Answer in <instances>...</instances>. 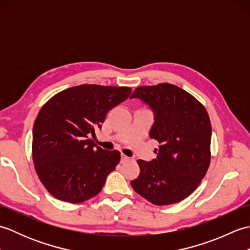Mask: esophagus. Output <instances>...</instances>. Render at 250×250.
Masks as SVG:
<instances>
[{
    "instance_id": "34e87169",
    "label": "esophagus",
    "mask_w": 250,
    "mask_h": 250,
    "mask_svg": "<svg viewBox=\"0 0 250 250\" xmlns=\"http://www.w3.org/2000/svg\"><path fill=\"white\" fill-rule=\"evenodd\" d=\"M128 161H130V158L128 156H125V155H124V153H122V155H121V163H125V162H128Z\"/></svg>"
}]
</instances>
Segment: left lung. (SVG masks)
I'll list each match as a JSON object with an SVG mask.
<instances>
[{"mask_svg": "<svg viewBox=\"0 0 250 250\" xmlns=\"http://www.w3.org/2000/svg\"><path fill=\"white\" fill-rule=\"evenodd\" d=\"M132 98L155 111L150 137L160 144L156 159L137 161L141 172L132 188L155 205L178 203L199 187L209 167L208 114L193 95L172 83L137 87Z\"/></svg>", "mask_w": 250, "mask_h": 250, "instance_id": "1", "label": "left lung"}]
</instances>
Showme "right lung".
Listing matches in <instances>:
<instances>
[{
  "label": "right lung",
  "mask_w": 250,
  "mask_h": 250,
  "mask_svg": "<svg viewBox=\"0 0 250 250\" xmlns=\"http://www.w3.org/2000/svg\"><path fill=\"white\" fill-rule=\"evenodd\" d=\"M131 92L130 87L83 83L58 92L43 105L33 126L32 159L52 196L76 204L102 190L120 152L102 149L89 136Z\"/></svg>",
  "instance_id": "1"
}]
</instances>
